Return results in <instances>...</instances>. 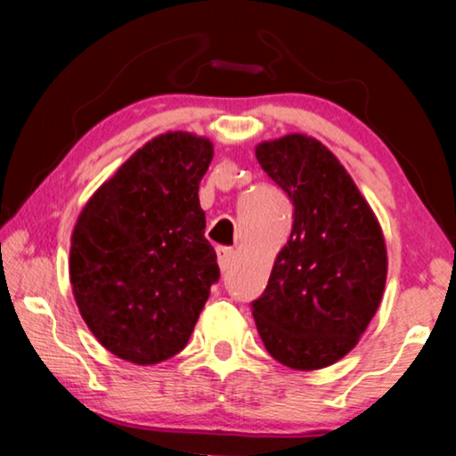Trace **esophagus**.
Instances as JSON below:
<instances>
[{"label":"esophagus","instance_id":"obj_1","mask_svg":"<svg viewBox=\"0 0 456 456\" xmlns=\"http://www.w3.org/2000/svg\"><path fill=\"white\" fill-rule=\"evenodd\" d=\"M216 256H219V267L223 272L229 270L231 264H233V257H235V251L231 248H216Z\"/></svg>","mask_w":456,"mask_h":456}]
</instances>
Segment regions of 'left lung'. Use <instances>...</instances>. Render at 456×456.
<instances>
[{
  "mask_svg": "<svg viewBox=\"0 0 456 456\" xmlns=\"http://www.w3.org/2000/svg\"><path fill=\"white\" fill-rule=\"evenodd\" d=\"M256 158L292 200L294 223L251 314L281 365L322 370L357 345L378 313L387 276L384 233L345 166L314 137L262 142Z\"/></svg>",
  "mask_w": 456,
  "mask_h": 456,
  "instance_id": "8db88e82",
  "label": "left lung"
}]
</instances>
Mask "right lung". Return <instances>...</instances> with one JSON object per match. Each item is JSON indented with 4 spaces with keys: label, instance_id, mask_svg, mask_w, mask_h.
Listing matches in <instances>:
<instances>
[{
    "label": "right lung",
    "instance_id": "add662e5",
    "mask_svg": "<svg viewBox=\"0 0 456 456\" xmlns=\"http://www.w3.org/2000/svg\"><path fill=\"white\" fill-rule=\"evenodd\" d=\"M211 160L207 137L158 135L78 215L69 264L78 313L129 363L154 365L183 351L219 280L199 202Z\"/></svg>",
    "mask_w": 456,
    "mask_h": 456
}]
</instances>
